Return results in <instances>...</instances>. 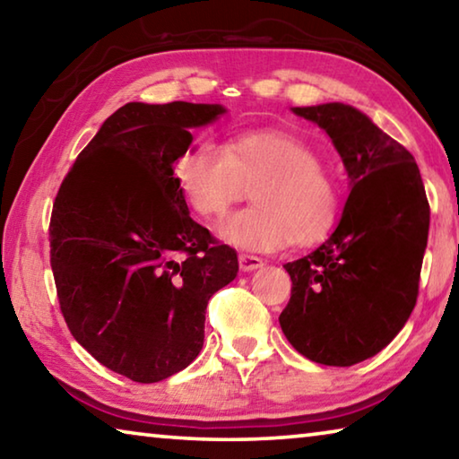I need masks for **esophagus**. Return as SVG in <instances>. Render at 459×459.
I'll list each match as a JSON object with an SVG mask.
<instances>
[{
	"label": "esophagus",
	"instance_id": "esophagus-1",
	"mask_svg": "<svg viewBox=\"0 0 459 459\" xmlns=\"http://www.w3.org/2000/svg\"><path fill=\"white\" fill-rule=\"evenodd\" d=\"M238 265H240V269H243V271H255V269H259L263 265V259L255 257V255L240 253L238 255Z\"/></svg>",
	"mask_w": 459,
	"mask_h": 459
}]
</instances>
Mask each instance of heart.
<instances>
[{"mask_svg":"<svg viewBox=\"0 0 459 459\" xmlns=\"http://www.w3.org/2000/svg\"><path fill=\"white\" fill-rule=\"evenodd\" d=\"M176 180L204 219H219L248 192L255 206L229 216L221 235L251 251L314 245L340 219L338 178L312 145L283 131L240 134L222 147L202 139L178 160Z\"/></svg>","mask_w":459,"mask_h":459,"instance_id":"1","label":"heart"}]
</instances>
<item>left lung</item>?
I'll return each mask as SVG.
<instances>
[{"label":"left lung","mask_w":459,"mask_h":459,"mask_svg":"<svg viewBox=\"0 0 459 459\" xmlns=\"http://www.w3.org/2000/svg\"><path fill=\"white\" fill-rule=\"evenodd\" d=\"M293 113L330 135L351 196L332 237L283 265L291 298L279 324L306 359L352 367L383 351L413 312L429 202L413 155L359 108L325 103Z\"/></svg>","instance_id":"1"}]
</instances>
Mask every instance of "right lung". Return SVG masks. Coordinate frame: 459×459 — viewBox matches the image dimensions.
<instances>
[{
	"instance_id": "1",
	"label": "right lung",
	"mask_w": 459,
	"mask_h": 459,
	"mask_svg": "<svg viewBox=\"0 0 459 459\" xmlns=\"http://www.w3.org/2000/svg\"><path fill=\"white\" fill-rule=\"evenodd\" d=\"M221 105L127 103L60 184L50 265L60 312L91 356L135 383L184 370L204 344L208 299L237 251L188 214L174 164Z\"/></svg>"
}]
</instances>
